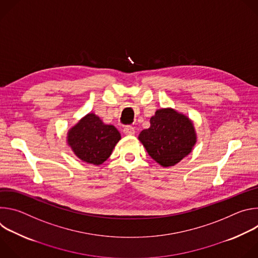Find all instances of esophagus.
<instances>
[{"mask_svg": "<svg viewBox=\"0 0 258 258\" xmlns=\"http://www.w3.org/2000/svg\"><path fill=\"white\" fill-rule=\"evenodd\" d=\"M123 133L127 136H133L135 135V128L132 125H125L123 127Z\"/></svg>", "mask_w": 258, "mask_h": 258, "instance_id": "1", "label": "esophagus"}]
</instances>
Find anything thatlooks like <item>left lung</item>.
Masks as SVG:
<instances>
[{
  "instance_id": "1",
  "label": "left lung",
  "mask_w": 258,
  "mask_h": 258,
  "mask_svg": "<svg viewBox=\"0 0 258 258\" xmlns=\"http://www.w3.org/2000/svg\"><path fill=\"white\" fill-rule=\"evenodd\" d=\"M150 127L139 140L148 154L160 165L172 166L186 157L196 143L191 120L173 109H159L150 119Z\"/></svg>"
}]
</instances>
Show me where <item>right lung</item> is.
Returning a JSON list of instances; mask_svg holds the SVG:
<instances>
[{"label": "right lung", "instance_id": "right-lung-1", "mask_svg": "<svg viewBox=\"0 0 258 258\" xmlns=\"http://www.w3.org/2000/svg\"><path fill=\"white\" fill-rule=\"evenodd\" d=\"M120 134L111 124H104L93 113L85 116L68 133V144L85 162L99 165L111 154Z\"/></svg>", "mask_w": 258, "mask_h": 258}]
</instances>
